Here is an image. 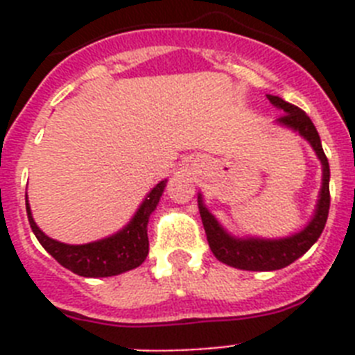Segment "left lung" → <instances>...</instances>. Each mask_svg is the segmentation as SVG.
Here are the masks:
<instances>
[{"instance_id": "8db88e82", "label": "left lung", "mask_w": 355, "mask_h": 355, "mask_svg": "<svg viewBox=\"0 0 355 355\" xmlns=\"http://www.w3.org/2000/svg\"><path fill=\"white\" fill-rule=\"evenodd\" d=\"M268 99L274 106L284 110V114L279 117V122L299 131L304 139L309 140L313 149L316 150L320 162L324 165V183H322V192H320L315 218L309 222V225L304 231H300L295 236L286 238V240H236V238L229 236L218 225V222L213 218L211 213L202 206V200L199 199L200 218H202V225H205L209 249L218 261L240 268V270L268 272L291 265L295 259H299L302 254L311 249L313 243L318 240L325 227V222H327L329 206H331V193H329L331 171H329L327 156H325L324 147L320 142L315 124L299 106L286 103L279 96H268Z\"/></svg>"}]
</instances>
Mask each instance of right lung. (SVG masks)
Wrapping results in <instances>:
<instances>
[{
    "label": "right lung",
    "instance_id": "add662e5",
    "mask_svg": "<svg viewBox=\"0 0 355 355\" xmlns=\"http://www.w3.org/2000/svg\"><path fill=\"white\" fill-rule=\"evenodd\" d=\"M163 188H165V181L158 183L150 190L144 205L140 206L135 218L124 231L117 233L115 236L106 238V240L87 243V245H67V243H60V241L46 236L31 218L30 206L26 200L28 220H30L31 231L35 233L40 245L67 270L83 275V277L119 275L122 272L133 270L140 266L147 258V254H149L147 220L158 205Z\"/></svg>",
    "mask_w": 355,
    "mask_h": 355
}]
</instances>
